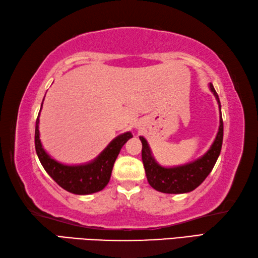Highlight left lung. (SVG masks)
Here are the masks:
<instances>
[{"mask_svg":"<svg viewBox=\"0 0 258 258\" xmlns=\"http://www.w3.org/2000/svg\"><path fill=\"white\" fill-rule=\"evenodd\" d=\"M210 90L213 92L217 99L221 115V104L219 96L212 83L209 84ZM142 142V161L145 169L149 184L161 193L167 194H182L194 190L204 181L205 178L212 171L217 162L219 154L221 152L223 140V121L222 116H220V126L214 142L208 150V152L193 162L186 165L166 168L159 165L153 158L149 144L143 137H140Z\"/></svg>","mask_w":258,"mask_h":258,"instance_id":"obj_1","label":"left lung"}]
</instances>
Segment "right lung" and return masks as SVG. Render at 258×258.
<instances>
[{"mask_svg":"<svg viewBox=\"0 0 258 258\" xmlns=\"http://www.w3.org/2000/svg\"><path fill=\"white\" fill-rule=\"evenodd\" d=\"M38 127L39 115L36 120L35 148L40 163L43 165L46 172L62 188L77 195L97 193L105 188L109 182L111 170H113L115 160L120 149L131 138H133L131 132L120 134L107 145V148L95 160L84 163V165L69 166L56 161L45 151L39 139Z\"/></svg>","mask_w":258,"mask_h":258,"instance_id":"add662e5","label":"right lung"}]
</instances>
